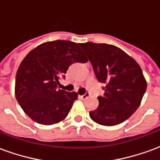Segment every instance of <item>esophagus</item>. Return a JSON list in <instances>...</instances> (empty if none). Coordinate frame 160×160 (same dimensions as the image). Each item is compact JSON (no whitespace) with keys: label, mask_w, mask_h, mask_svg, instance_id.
Instances as JSON below:
<instances>
[{"label":"esophagus","mask_w":160,"mask_h":160,"mask_svg":"<svg viewBox=\"0 0 160 160\" xmlns=\"http://www.w3.org/2000/svg\"><path fill=\"white\" fill-rule=\"evenodd\" d=\"M89 96H90V93H89V92H86L84 95H80V98L81 99H86V98H87Z\"/></svg>","instance_id":"obj_1"}]
</instances>
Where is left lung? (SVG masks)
Instances as JSON below:
<instances>
[{"mask_svg":"<svg viewBox=\"0 0 160 160\" xmlns=\"http://www.w3.org/2000/svg\"><path fill=\"white\" fill-rule=\"evenodd\" d=\"M80 46L87 54L100 83L105 85L98 107L90 111L92 120L104 126L123 122L140 106L147 81L141 67L117 46L87 42Z\"/></svg>","mask_w":160,"mask_h":160,"instance_id":"left-lung-1","label":"left lung"}]
</instances>
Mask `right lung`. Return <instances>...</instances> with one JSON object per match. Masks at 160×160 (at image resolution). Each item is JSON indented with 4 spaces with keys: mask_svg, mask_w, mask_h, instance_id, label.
Wrapping results in <instances>:
<instances>
[{
    "mask_svg": "<svg viewBox=\"0 0 160 160\" xmlns=\"http://www.w3.org/2000/svg\"><path fill=\"white\" fill-rule=\"evenodd\" d=\"M87 61L79 43L68 40L43 42L31 50L16 73L15 97L24 112L42 125L64 120L78 94L58 89L60 77L71 64Z\"/></svg>",
    "mask_w": 160,
    "mask_h": 160,
    "instance_id": "right-lung-1",
    "label": "right lung"
}]
</instances>
